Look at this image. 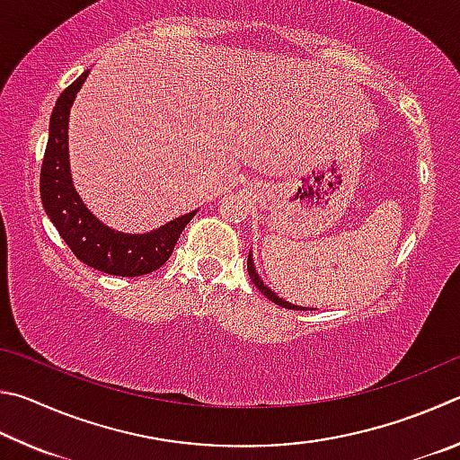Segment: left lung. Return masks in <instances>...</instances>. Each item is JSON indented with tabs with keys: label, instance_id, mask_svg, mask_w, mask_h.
<instances>
[{
	"label": "left lung",
	"instance_id": "left-lung-1",
	"mask_svg": "<svg viewBox=\"0 0 460 460\" xmlns=\"http://www.w3.org/2000/svg\"><path fill=\"white\" fill-rule=\"evenodd\" d=\"M248 275H251V279H252V283H254V287L259 288V291L264 295V296H269V299L272 301V303H277L279 307H285V309H299V311H313V309H309V307H301V305H293V303H288V301H285L283 296H279L275 291H272L270 287H267L262 283V279L259 277V272H256V269H254V261H252V252H248Z\"/></svg>",
	"mask_w": 460,
	"mask_h": 460
}]
</instances>
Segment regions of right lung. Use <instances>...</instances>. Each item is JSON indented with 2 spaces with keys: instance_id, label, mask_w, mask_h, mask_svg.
Segmentation results:
<instances>
[{
  "instance_id": "right-lung-1",
  "label": "right lung",
  "mask_w": 460,
  "mask_h": 460,
  "mask_svg": "<svg viewBox=\"0 0 460 460\" xmlns=\"http://www.w3.org/2000/svg\"><path fill=\"white\" fill-rule=\"evenodd\" d=\"M88 72L91 70H84L56 101L50 128H48L42 173H40V196L48 217L78 261L115 277L149 275L169 261L181 230L198 209L175 217L155 230L128 234L109 228L86 208L70 173L68 120L76 93L84 84Z\"/></svg>"
}]
</instances>
